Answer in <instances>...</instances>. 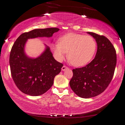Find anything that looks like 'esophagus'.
I'll return each instance as SVG.
<instances>
[{"mask_svg":"<svg viewBox=\"0 0 125 125\" xmlns=\"http://www.w3.org/2000/svg\"><path fill=\"white\" fill-rule=\"evenodd\" d=\"M69 69V68H68V67H67V66H63L62 67V71H64L65 70H66V69Z\"/></svg>","mask_w":125,"mask_h":125,"instance_id":"esophagus-1","label":"esophagus"}]
</instances>
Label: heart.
Returning <instances> with one entry per match:
<instances>
[{"mask_svg":"<svg viewBox=\"0 0 125 125\" xmlns=\"http://www.w3.org/2000/svg\"><path fill=\"white\" fill-rule=\"evenodd\" d=\"M96 48V41L91 36L73 33L62 36L58 43L51 46L55 58L58 61H62L68 52V59L76 67L87 64L94 58Z\"/></svg>","mask_w":125,"mask_h":125,"instance_id":"b5f03b06","label":"heart"}]
</instances>
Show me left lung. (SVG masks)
Masks as SVG:
<instances>
[{
    "label": "left lung",
    "mask_w": 125,
    "mask_h": 125,
    "mask_svg": "<svg viewBox=\"0 0 125 125\" xmlns=\"http://www.w3.org/2000/svg\"><path fill=\"white\" fill-rule=\"evenodd\" d=\"M96 40L97 50L95 58L87 65L73 69L70 86L82 98H91L105 91L111 83L116 64L114 47L104 36L88 32Z\"/></svg>",
    "instance_id": "1"
}]
</instances>
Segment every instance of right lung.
I'll return each mask as SVG.
<instances>
[{"label": "right lung", "mask_w": 125, "mask_h": 125, "mask_svg": "<svg viewBox=\"0 0 125 125\" xmlns=\"http://www.w3.org/2000/svg\"><path fill=\"white\" fill-rule=\"evenodd\" d=\"M59 31L56 28L34 29L21 34L14 43L9 59L11 74L17 88L23 94L33 96L44 94L52 86L55 77L63 66L54 59L47 45L39 57H28L24 50L28 39L51 37Z\"/></svg>", "instance_id": "right-lung-1"}]
</instances>
